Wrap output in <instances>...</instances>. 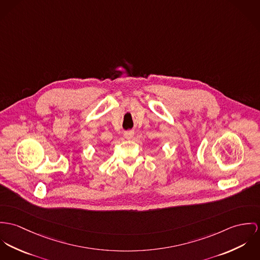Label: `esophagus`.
<instances>
[{"instance_id":"1","label":"esophagus","mask_w":260,"mask_h":260,"mask_svg":"<svg viewBox=\"0 0 260 260\" xmlns=\"http://www.w3.org/2000/svg\"><path fill=\"white\" fill-rule=\"evenodd\" d=\"M134 135H135L134 131H126L123 133V136L125 139H132L134 137Z\"/></svg>"}]
</instances>
